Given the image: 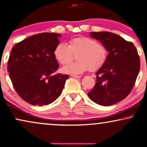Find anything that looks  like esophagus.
Listing matches in <instances>:
<instances>
[{
	"instance_id": "esophagus-1",
	"label": "esophagus",
	"mask_w": 147,
	"mask_h": 147,
	"mask_svg": "<svg viewBox=\"0 0 147 147\" xmlns=\"http://www.w3.org/2000/svg\"><path fill=\"white\" fill-rule=\"evenodd\" d=\"M71 77L75 78H80L81 76H74V75H72V76H71Z\"/></svg>"
}]
</instances>
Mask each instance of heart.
I'll list each match as a JSON object with an SVG mask.
<instances>
[{
    "mask_svg": "<svg viewBox=\"0 0 147 147\" xmlns=\"http://www.w3.org/2000/svg\"><path fill=\"white\" fill-rule=\"evenodd\" d=\"M54 56L62 65L69 64L76 55L77 61L64 67L65 74L79 75L89 68L96 71L106 62L108 51L107 47L96 40L88 37H78L69 41V45L59 43L54 49Z\"/></svg>",
    "mask_w": 147,
    "mask_h": 147,
    "instance_id": "b5f03b06",
    "label": "heart"
}]
</instances>
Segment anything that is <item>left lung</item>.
Listing matches in <instances>:
<instances>
[{
    "instance_id": "obj_1",
    "label": "left lung",
    "mask_w": 147,
    "mask_h": 147,
    "mask_svg": "<svg viewBox=\"0 0 147 147\" xmlns=\"http://www.w3.org/2000/svg\"><path fill=\"white\" fill-rule=\"evenodd\" d=\"M107 49L106 62L96 71V80L88 93L92 101L102 106L117 103L129 94L140 71V58L131 42L109 32H90Z\"/></svg>"
}]
</instances>
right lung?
<instances>
[{
    "label": "right lung",
    "instance_id": "obj_1",
    "mask_svg": "<svg viewBox=\"0 0 147 147\" xmlns=\"http://www.w3.org/2000/svg\"><path fill=\"white\" fill-rule=\"evenodd\" d=\"M60 34L44 32L17 43L11 50L8 71L15 91L32 105H47L60 96L68 75L57 74L54 49Z\"/></svg>",
    "mask_w": 147,
    "mask_h": 147
}]
</instances>
